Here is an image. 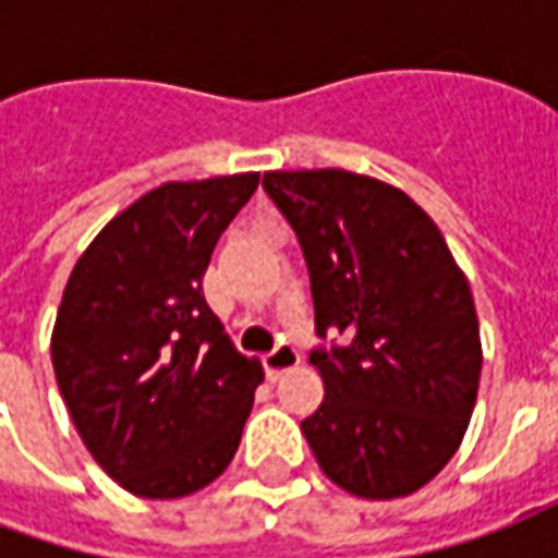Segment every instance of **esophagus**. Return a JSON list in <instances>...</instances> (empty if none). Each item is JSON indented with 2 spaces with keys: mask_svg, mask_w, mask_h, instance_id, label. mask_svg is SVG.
<instances>
[{
  "mask_svg": "<svg viewBox=\"0 0 558 558\" xmlns=\"http://www.w3.org/2000/svg\"><path fill=\"white\" fill-rule=\"evenodd\" d=\"M299 362H302V355L295 352L292 343H278V347L263 359V364H266V374L271 376V379H278V376H283L287 371H292V367H299Z\"/></svg>",
  "mask_w": 558,
  "mask_h": 558,
  "instance_id": "34e87169",
  "label": "esophagus"
}]
</instances>
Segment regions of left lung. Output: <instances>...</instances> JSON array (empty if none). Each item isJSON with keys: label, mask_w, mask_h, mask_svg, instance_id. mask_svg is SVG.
<instances>
[{"label": "left lung", "mask_w": 558, "mask_h": 558, "mask_svg": "<svg viewBox=\"0 0 558 558\" xmlns=\"http://www.w3.org/2000/svg\"><path fill=\"white\" fill-rule=\"evenodd\" d=\"M263 187L302 242L326 398L302 421L316 463L340 490L400 499L463 442L481 376L466 275L430 215L395 184L328 170H271Z\"/></svg>", "instance_id": "8db88e82"}]
</instances>
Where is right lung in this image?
Segmentation results:
<instances>
[{
  "mask_svg": "<svg viewBox=\"0 0 558 558\" xmlns=\"http://www.w3.org/2000/svg\"><path fill=\"white\" fill-rule=\"evenodd\" d=\"M259 172L167 182L119 211L62 292L50 355L80 439L143 499H182L230 466L259 359L203 299L211 251Z\"/></svg>",
  "mask_w": 558,
  "mask_h": 558,
  "instance_id": "add662e5",
  "label": "right lung"
}]
</instances>
